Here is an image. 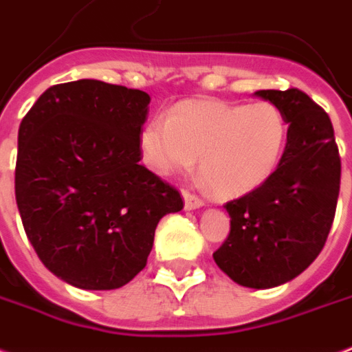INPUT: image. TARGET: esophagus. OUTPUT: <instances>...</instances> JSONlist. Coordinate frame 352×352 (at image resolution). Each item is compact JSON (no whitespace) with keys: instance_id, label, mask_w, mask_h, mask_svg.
Instances as JSON below:
<instances>
[{"instance_id":"obj_1","label":"esophagus","mask_w":352,"mask_h":352,"mask_svg":"<svg viewBox=\"0 0 352 352\" xmlns=\"http://www.w3.org/2000/svg\"><path fill=\"white\" fill-rule=\"evenodd\" d=\"M183 199H184V209L186 210H194L203 207V199L196 196V194H192L188 190H183Z\"/></svg>"}]
</instances>
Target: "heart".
<instances>
[{
	"instance_id": "heart-1",
	"label": "heart",
	"mask_w": 352,
	"mask_h": 352,
	"mask_svg": "<svg viewBox=\"0 0 352 352\" xmlns=\"http://www.w3.org/2000/svg\"><path fill=\"white\" fill-rule=\"evenodd\" d=\"M287 138V119L272 102L184 100L143 126L140 155L156 175L188 171L199 156L203 181L216 196L233 199L274 175Z\"/></svg>"
}]
</instances>
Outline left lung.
<instances>
[{
  "mask_svg": "<svg viewBox=\"0 0 352 352\" xmlns=\"http://www.w3.org/2000/svg\"><path fill=\"white\" fill-rule=\"evenodd\" d=\"M289 123L285 153L274 175L226 203L228 239L216 265L239 285L269 289L308 269L327 242L340 196L342 160L330 117L300 89H263Z\"/></svg>",
  "mask_w": 352,
  "mask_h": 352,
  "instance_id": "8db88e82",
  "label": "left lung"
}]
</instances>
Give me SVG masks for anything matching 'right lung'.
I'll return each mask as SVG.
<instances>
[{
	"label": "right lung",
	"mask_w": 352,
	"mask_h": 352,
	"mask_svg": "<svg viewBox=\"0 0 352 352\" xmlns=\"http://www.w3.org/2000/svg\"><path fill=\"white\" fill-rule=\"evenodd\" d=\"M151 96L78 80L52 85L18 129L14 194L25 235L52 274L80 289L123 287L147 265L179 190L140 164Z\"/></svg>",
	"instance_id": "obj_1"
}]
</instances>
